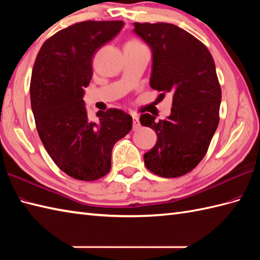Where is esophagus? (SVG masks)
<instances>
[{"label": "esophagus", "instance_id": "1", "mask_svg": "<svg viewBox=\"0 0 260 260\" xmlns=\"http://www.w3.org/2000/svg\"><path fill=\"white\" fill-rule=\"evenodd\" d=\"M140 127H141V124H140V120H139V116L133 115V129L136 131V129H139Z\"/></svg>", "mask_w": 260, "mask_h": 260}]
</instances>
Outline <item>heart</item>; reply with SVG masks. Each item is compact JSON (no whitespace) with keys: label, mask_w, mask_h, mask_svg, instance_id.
<instances>
[{"label":"heart","mask_w":260,"mask_h":260,"mask_svg":"<svg viewBox=\"0 0 260 260\" xmlns=\"http://www.w3.org/2000/svg\"><path fill=\"white\" fill-rule=\"evenodd\" d=\"M126 46H133V47H137V46H143L140 41L137 40H131L126 43Z\"/></svg>","instance_id":"1"}]
</instances>
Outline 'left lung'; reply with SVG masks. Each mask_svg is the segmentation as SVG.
I'll return each instance as SVG.
<instances>
[{"label":"left lung","mask_w":260,"mask_h":260,"mask_svg":"<svg viewBox=\"0 0 260 260\" xmlns=\"http://www.w3.org/2000/svg\"><path fill=\"white\" fill-rule=\"evenodd\" d=\"M152 51L150 86L173 95L167 119L143 114V126L155 131L157 142L144 154L146 168L162 178H178L206 155L219 124L221 88L211 53L189 32L171 23H134Z\"/></svg>","instance_id":"obj_1"}]
</instances>
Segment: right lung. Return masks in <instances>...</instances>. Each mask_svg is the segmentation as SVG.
Listing matches in <instances>:
<instances>
[{
    "instance_id": "right-lung-1",
    "label": "right lung",
    "mask_w": 260,
    "mask_h": 260,
    "mask_svg": "<svg viewBox=\"0 0 260 260\" xmlns=\"http://www.w3.org/2000/svg\"><path fill=\"white\" fill-rule=\"evenodd\" d=\"M123 21H85L43 43L33 66L30 97L39 136L57 167L71 178L95 181L112 167L115 143L132 129V116L117 108L88 118L85 88L92 57L118 35Z\"/></svg>"
}]
</instances>
